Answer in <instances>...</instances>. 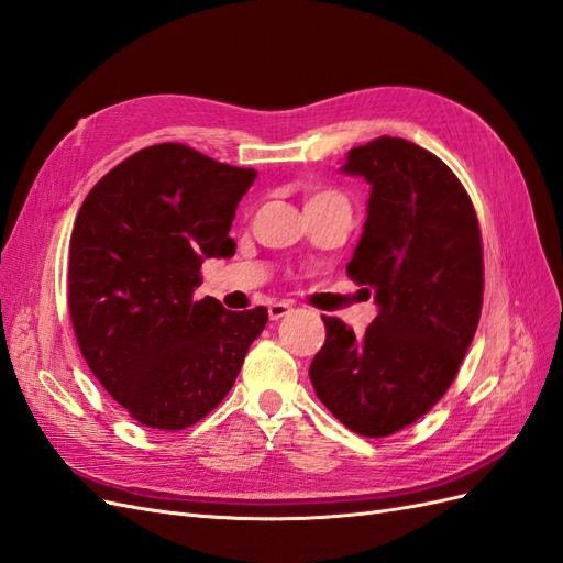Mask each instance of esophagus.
Listing matches in <instances>:
<instances>
[{
	"label": "esophagus",
	"mask_w": 563,
	"mask_h": 563,
	"mask_svg": "<svg viewBox=\"0 0 563 563\" xmlns=\"http://www.w3.org/2000/svg\"><path fill=\"white\" fill-rule=\"evenodd\" d=\"M292 311V307L290 305H285V301H273V305L268 307V316H271V321H278V319H283V316H287Z\"/></svg>",
	"instance_id": "esophagus-1"
}]
</instances>
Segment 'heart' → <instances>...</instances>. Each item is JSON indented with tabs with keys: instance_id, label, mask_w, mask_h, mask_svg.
I'll return each mask as SVG.
<instances>
[{
	"instance_id": "1",
	"label": "heart",
	"mask_w": 563,
	"mask_h": 563,
	"mask_svg": "<svg viewBox=\"0 0 563 563\" xmlns=\"http://www.w3.org/2000/svg\"><path fill=\"white\" fill-rule=\"evenodd\" d=\"M328 199H342V197L333 190H313L307 199V205H313V201H328Z\"/></svg>"
}]
</instances>
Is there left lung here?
I'll list each match as a JSON object with an SVG mask.
<instances>
[{"label":"left lung","instance_id":"obj_1","mask_svg":"<svg viewBox=\"0 0 563 563\" xmlns=\"http://www.w3.org/2000/svg\"><path fill=\"white\" fill-rule=\"evenodd\" d=\"M342 173L371 185L347 276L378 316L364 335L323 316L309 378L338 421L385 438L435 407L464 362L483 309L481 225L450 166L409 140L354 147Z\"/></svg>","mask_w":563,"mask_h":563}]
</instances>
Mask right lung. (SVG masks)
Returning a JSON list of instances; mask_svg holds the SVG:
<instances>
[{"instance_id":"right-lung-1","label":"right lung","mask_w":563,"mask_h":563,"mask_svg":"<svg viewBox=\"0 0 563 563\" xmlns=\"http://www.w3.org/2000/svg\"><path fill=\"white\" fill-rule=\"evenodd\" d=\"M254 168L164 142L128 156L85 197L68 247V311L104 390L156 430H185L221 405L266 307L195 299L205 258L235 254L230 225Z\"/></svg>"}]
</instances>
